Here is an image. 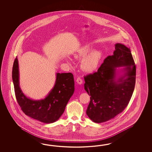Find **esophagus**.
Here are the masks:
<instances>
[{
    "label": "esophagus",
    "instance_id": "34e87169",
    "mask_svg": "<svg viewBox=\"0 0 152 152\" xmlns=\"http://www.w3.org/2000/svg\"><path fill=\"white\" fill-rule=\"evenodd\" d=\"M77 83L79 85H81V84H83V79L80 77H77Z\"/></svg>",
    "mask_w": 152,
    "mask_h": 152
}]
</instances>
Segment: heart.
<instances>
[{
  "label": "heart",
  "instance_id": "obj_1",
  "mask_svg": "<svg viewBox=\"0 0 152 152\" xmlns=\"http://www.w3.org/2000/svg\"><path fill=\"white\" fill-rule=\"evenodd\" d=\"M91 50L92 48L90 45H85L75 54V58L77 59L83 58ZM90 53L81 62L82 69L86 72H92L97 69L102 56V53L99 50H94Z\"/></svg>",
  "mask_w": 152,
  "mask_h": 152
}]
</instances>
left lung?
<instances>
[{"label":"left lung","instance_id":"1","mask_svg":"<svg viewBox=\"0 0 152 152\" xmlns=\"http://www.w3.org/2000/svg\"><path fill=\"white\" fill-rule=\"evenodd\" d=\"M125 66L124 75L116 79L117 67ZM84 88L90 96L86 114L95 123H102L122 113L134 90L136 66L130 48L115 45L113 55L105 58L97 72L84 77Z\"/></svg>","mask_w":152,"mask_h":152}]
</instances>
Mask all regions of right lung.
<instances>
[{
    "label": "right lung",
    "instance_id": "obj_1",
    "mask_svg": "<svg viewBox=\"0 0 152 152\" xmlns=\"http://www.w3.org/2000/svg\"><path fill=\"white\" fill-rule=\"evenodd\" d=\"M12 74L17 102L26 115L43 123H53L58 120L75 91L72 73H56L54 86L45 99L39 100H32L26 97L21 90L17 57L13 62Z\"/></svg>",
    "mask_w": 152,
    "mask_h": 152
}]
</instances>
